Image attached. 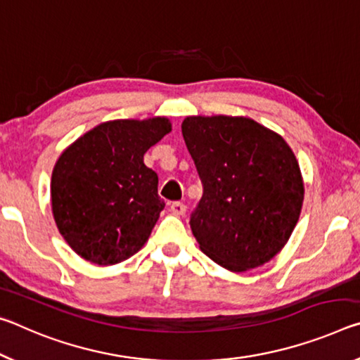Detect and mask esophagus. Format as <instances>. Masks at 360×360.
Here are the masks:
<instances>
[{
	"label": "esophagus",
	"instance_id": "1",
	"mask_svg": "<svg viewBox=\"0 0 360 360\" xmlns=\"http://www.w3.org/2000/svg\"><path fill=\"white\" fill-rule=\"evenodd\" d=\"M170 210H172V214L174 215H176V217H180V215H185V212H186V205L184 204V202H172L170 204Z\"/></svg>",
	"mask_w": 360,
	"mask_h": 360
}]
</instances>
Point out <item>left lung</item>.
<instances>
[{"label":"left lung","instance_id":"left-lung-1","mask_svg":"<svg viewBox=\"0 0 360 360\" xmlns=\"http://www.w3.org/2000/svg\"><path fill=\"white\" fill-rule=\"evenodd\" d=\"M181 134L202 181L190 219L201 250L234 273L269 262L290 238L303 205L290 146L243 116H188Z\"/></svg>","mask_w":360,"mask_h":360}]
</instances>
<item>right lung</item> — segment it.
Returning a JSON list of instances; mask_svg holds the SVG:
<instances>
[{"label": "right lung", "instance_id": "obj_1", "mask_svg": "<svg viewBox=\"0 0 360 360\" xmlns=\"http://www.w3.org/2000/svg\"><path fill=\"white\" fill-rule=\"evenodd\" d=\"M167 117L102 122L65 150L52 170L57 228L84 260L108 266L148 240L164 201L143 155L170 132Z\"/></svg>", "mask_w": 360, "mask_h": 360}]
</instances>
